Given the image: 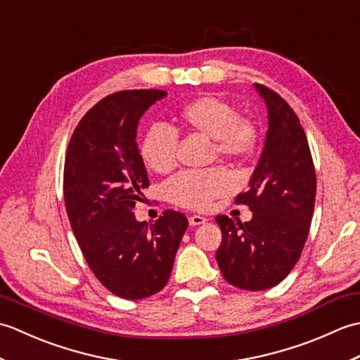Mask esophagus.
Instances as JSON below:
<instances>
[{
    "mask_svg": "<svg viewBox=\"0 0 360 360\" xmlns=\"http://www.w3.org/2000/svg\"><path fill=\"white\" fill-rule=\"evenodd\" d=\"M188 223H190V226H200V224L207 223V218H204L201 215H192L188 218Z\"/></svg>",
    "mask_w": 360,
    "mask_h": 360,
    "instance_id": "esophagus-1",
    "label": "esophagus"
}]
</instances>
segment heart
I'll return each mask as SVG.
<instances>
[{
  "mask_svg": "<svg viewBox=\"0 0 360 360\" xmlns=\"http://www.w3.org/2000/svg\"><path fill=\"white\" fill-rule=\"evenodd\" d=\"M179 131L202 134L213 142V156L243 162L255 151L258 131L252 119L236 114L235 106L217 96H200L184 103L174 114ZM139 153L150 170L172 172L178 158V134L164 125H153L143 134ZM233 179L224 167L184 172L168 182L167 195L181 207L204 210L217 198L231 192Z\"/></svg>",
  "mask_w": 360,
  "mask_h": 360,
  "instance_id": "b5f03b06",
  "label": "heart"
}]
</instances>
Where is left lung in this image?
Returning <instances> with one entry per match:
<instances>
[{
	"label": "left lung",
	"mask_w": 360,
	"mask_h": 360,
	"mask_svg": "<svg viewBox=\"0 0 360 360\" xmlns=\"http://www.w3.org/2000/svg\"><path fill=\"white\" fill-rule=\"evenodd\" d=\"M264 98L269 129L249 190L235 198L252 219H215L223 240L217 250L221 274L231 285L264 290L288 277L307 243L316 202V168L297 114L280 94L255 83Z\"/></svg>",
	"instance_id": "left-lung-1"
}]
</instances>
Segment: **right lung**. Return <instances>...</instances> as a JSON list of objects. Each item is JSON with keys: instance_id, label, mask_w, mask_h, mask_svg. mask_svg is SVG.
Segmentation results:
<instances>
[{"instance_id": "right-lung-1", "label": "right lung", "mask_w": 360, "mask_h": 360, "mask_svg": "<svg viewBox=\"0 0 360 360\" xmlns=\"http://www.w3.org/2000/svg\"><path fill=\"white\" fill-rule=\"evenodd\" d=\"M162 89H127L103 97L75 127L66 150L63 195L72 232L89 269L125 300L164 289L188 221L168 209L139 223L133 209L150 186L136 133Z\"/></svg>"}]
</instances>
